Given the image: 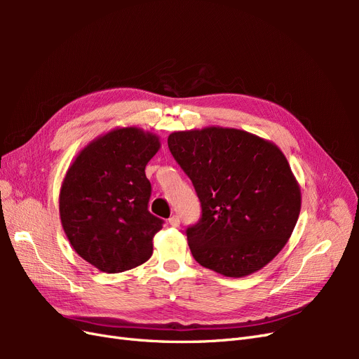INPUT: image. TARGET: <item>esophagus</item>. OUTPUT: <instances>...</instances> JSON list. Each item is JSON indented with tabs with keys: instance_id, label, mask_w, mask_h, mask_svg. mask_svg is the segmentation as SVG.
<instances>
[{
	"instance_id": "1",
	"label": "esophagus",
	"mask_w": 359,
	"mask_h": 359,
	"mask_svg": "<svg viewBox=\"0 0 359 359\" xmlns=\"http://www.w3.org/2000/svg\"><path fill=\"white\" fill-rule=\"evenodd\" d=\"M169 224L172 227H178L180 226V217L178 215H172L170 219H169Z\"/></svg>"
}]
</instances>
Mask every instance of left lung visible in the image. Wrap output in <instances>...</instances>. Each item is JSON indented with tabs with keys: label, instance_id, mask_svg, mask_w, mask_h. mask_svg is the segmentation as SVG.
Returning <instances> with one entry per match:
<instances>
[{
	"label": "left lung",
	"instance_id": "obj_1",
	"mask_svg": "<svg viewBox=\"0 0 359 359\" xmlns=\"http://www.w3.org/2000/svg\"><path fill=\"white\" fill-rule=\"evenodd\" d=\"M168 145L191 180L202 219L189 227L193 257L224 277L262 269L290 238L301 189L281 149L244 130L173 132Z\"/></svg>",
	"mask_w": 359,
	"mask_h": 359
}]
</instances>
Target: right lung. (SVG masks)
I'll list each match as a JSON object with an SVG mask.
<instances>
[{"mask_svg": "<svg viewBox=\"0 0 359 359\" xmlns=\"http://www.w3.org/2000/svg\"><path fill=\"white\" fill-rule=\"evenodd\" d=\"M160 137L116 127L93 139L69 166L60 190V219L74 252L102 273L145 264L163 220L148 211L145 166Z\"/></svg>", "mask_w": 359, "mask_h": 359, "instance_id": "add662e5", "label": "right lung"}]
</instances>
